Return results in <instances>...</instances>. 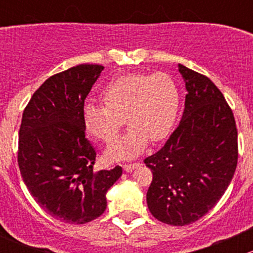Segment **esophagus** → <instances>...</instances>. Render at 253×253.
Returning <instances> with one entry per match:
<instances>
[{
	"instance_id": "esophagus-1",
	"label": "esophagus",
	"mask_w": 253,
	"mask_h": 253,
	"mask_svg": "<svg viewBox=\"0 0 253 253\" xmlns=\"http://www.w3.org/2000/svg\"><path fill=\"white\" fill-rule=\"evenodd\" d=\"M139 163H133V164H125L124 165V170L126 172H129V171H132V170H134V169H137V168L139 167Z\"/></svg>"
}]
</instances>
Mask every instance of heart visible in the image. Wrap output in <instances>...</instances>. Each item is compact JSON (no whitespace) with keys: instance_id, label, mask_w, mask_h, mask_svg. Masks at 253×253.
I'll return each mask as SVG.
<instances>
[{"instance_id":"1","label":"heart","mask_w":253,"mask_h":253,"mask_svg":"<svg viewBox=\"0 0 253 253\" xmlns=\"http://www.w3.org/2000/svg\"><path fill=\"white\" fill-rule=\"evenodd\" d=\"M104 106L86 104L83 125L88 134L110 143L119 134L124 119L127 133L106 149L110 160L134 158L148 142L169 136L180 111V88L168 73H127L112 78L100 91Z\"/></svg>"}]
</instances>
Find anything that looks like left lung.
I'll list each match as a JSON object with an SVG mask.
<instances>
[{
  "label": "left lung",
  "mask_w": 253,
  "mask_h": 253,
  "mask_svg": "<svg viewBox=\"0 0 253 253\" xmlns=\"http://www.w3.org/2000/svg\"><path fill=\"white\" fill-rule=\"evenodd\" d=\"M185 110L164 147L145 158L153 172L147 205L158 220L192 224L216 205L237 165V129L230 106L206 76L182 65Z\"/></svg>",
  "instance_id": "8db88e82"
}]
</instances>
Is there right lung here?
Masks as SVG:
<instances>
[{"label": "right lung", "mask_w": 253, "mask_h": 253, "mask_svg": "<svg viewBox=\"0 0 253 253\" xmlns=\"http://www.w3.org/2000/svg\"><path fill=\"white\" fill-rule=\"evenodd\" d=\"M104 70L78 65L51 76L33 94L19 128L18 165L30 195L51 216L85 224L105 211L106 192L122 168L94 171L85 137L84 100Z\"/></svg>", "instance_id": "1"}]
</instances>
